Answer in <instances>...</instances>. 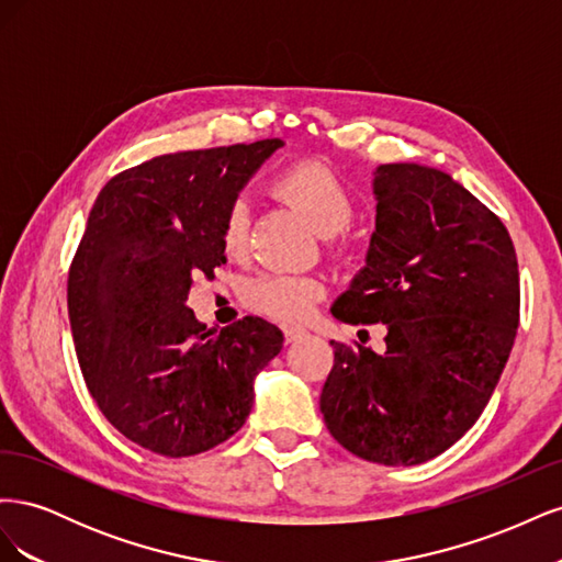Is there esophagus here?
Returning a JSON list of instances; mask_svg holds the SVG:
<instances>
[{
    "mask_svg": "<svg viewBox=\"0 0 562 562\" xmlns=\"http://www.w3.org/2000/svg\"><path fill=\"white\" fill-rule=\"evenodd\" d=\"M283 337H285V342H297V339L307 337V330L297 328V326H285L283 328Z\"/></svg>",
    "mask_w": 562,
    "mask_h": 562,
    "instance_id": "34e87169",
    "label": "esophagus"
}]
</instances>
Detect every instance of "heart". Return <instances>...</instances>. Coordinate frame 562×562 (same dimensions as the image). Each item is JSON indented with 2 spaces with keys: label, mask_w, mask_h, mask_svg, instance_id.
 <instances>
[{
  "label": "heart",
  "mask_w": 562,
  "mask_h": 562,
  "mask_svg": "<svg viewBox=\"0 0 562 562\" xmlns=\"http://www.w3.org/2000/svg\"><path fill=\"white\" fill-rule=\"evenodd\" d=\"M274 192L293 203L312 225L328 236L330 252L345 255L349 250L347 227L351 225L356 206L347 187L328 166L302 161L288 166L271 182ZM250 213L244 199H234L220 227V241L225 252L241 255L248 246ZM323 295V283L310 274H288V271H262L246 281L241 297L250 310L279 321H302Z\"/></svg>",
  "instance_id": "b5f03b06"
}]
</instances>
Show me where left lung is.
I'll use <instances>...</instances> for the list:
<instances>
[{"mask_svg": "<svg viewBox=\"0 0 562 562\" xmlns=\"http://www.w3.org/2000/svg\"><path fill=\"white\" fill-rule=\"evenodd\" d=\"M366 267L333 304L359 326L384 323L386 351L335 342L321 413L339 446L384 467L446 452L481 417L520 318L512 236L438 168L382 164Z\"/></svg>", "mask_w": 562, "mask_h": 562, "instance_id": "left-lung-1", "label": "left lung"}]
</instances>
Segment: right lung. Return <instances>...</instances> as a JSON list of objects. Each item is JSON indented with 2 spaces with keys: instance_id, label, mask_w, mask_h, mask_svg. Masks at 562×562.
<instances>
[{
  "instance_id": "add662e5",
  "label": "right lung",
  "mask_w": 562,
  "mask_h": 562,
  "mask_svg": "<svg viewBox=\"0 0 562 562\" xmlns=\"http://www.w3.org/2000/svg\"><path fill=\"white\" fill-rule=\"evenodd\" d=\"M283 145L176 151L100 190L67 277V314L100 413L133 443L190 457L225 443L252 407V380L283 347L246 316L206 333L187 295L225 265L220 227L241 187Z\"/></svg>"
}]
</instances>
